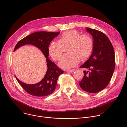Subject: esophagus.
<instances>
[{"label": "esophagus", "instance_id": "34e87169", "mask_svg": "<svg viewBox=\"0 0 127 127\" xmlns=\"http://www.w3.org/2000/svg\"><path fill=\"white\" fill-rule=\"evenodd\" d=\"M75 71V69H72V70H67L66 72H68V73H73Z\"/></svg>", "mask_w": 127, "mask_h": 127}]
</instances>
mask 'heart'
<instances>
[{"label": "heart", "instance_id": "1", "mask_svg": "<svg viewBox=\"0 0 127 127\" xmlns=\"http://www.w3.org/2000/svg\"><path fill=\"white\" fill-rule=\"evenodd\" d=\"M68 44L67 51L61 58L59 66L64 69L71 68L77 65L80 59L86 60L92 54L94 41L89 34L81 33L76 30L64 32L59 40L52 41L48 47V52L55 61L58 60L62 54L63 46Z\"/></svg>", "mask_w": 127, "mask_h": 127}]
</instances>
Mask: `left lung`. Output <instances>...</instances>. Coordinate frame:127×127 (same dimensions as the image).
Here are the masks:
<instances>
[{
  "label": "left lung",
  "instance_id": "obj_1",
  "mask_svg": "<svg viewBox=\"0 0 127 127\" xmlns=\"http://www.w3.org/2000/svg\"><path fill=\"white\" fill-rule=\"evenodd\" d=\"M86 31L93 38L94 48L90 58L80 68L91 71H83L84 78L79 85L84 91L96 93L105 89L111 79L115 66V53L112 43L104 33L88 28Z\"/></svg>",
  "mask_w": 127,
  "mask_h": 127
}]
</instances>
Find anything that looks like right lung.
<instances>
[{"label": "right lung", "instance_id": "right-lung-1", "mask_svg": "<svg viewBox=\"0 0 127 127\" xmlns=\"http://www.w3.org/2000/svg\"><path fill=\"white\" fill-rule=\"evenodd\" d=\"M60 33L49 32H37L31 33L20 40L16 44L14 51L22 46L26 44L32 45L41 50L46 58L47 69L44 78L35 84H27L15 77L28 94L35 96H45L52 94L55 90L59 76L62 74L63 71L56 66L55 64L49 58L48 47L50 42Z\"/></svg>", "mask_w": 127, "mask_h": 127}]
</instances>
